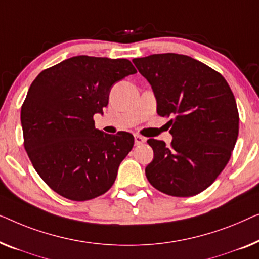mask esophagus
Here are the masks:
<instances>
[{
    "label": "esophagus",
    "instance_id": "esophagus-1",
    "mask_svg": "<svg viewBox=\"0 0 259 259\" xmlns=\"http://www.w3.org/2000/svg\"><path fill=\"white\" fill-rule=\"evenodd\" d=\"M145 142V138L142 137L141 135H135V145H141Z\"/></svg>",
    "mask_w": 259,
    "mask_h": 259
}]
</instances>
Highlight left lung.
Masks as SVG:
<instances>
[{
    "label": "left lung",
    "instance_id": "left-lung-1",
    "mask_svg": "<svg viewBox=\"0 0 259 259\" xmlns=\"http://www.w3.org/2000/svg\"><path fill=\"white\" fill-rule=\"evenodd\" d=\"M133 62L151 84L157 114L172 117L169 147L148 140L154 150L148 181L175 197L197 195L213 183L235 148L239 115L234 94L220 72L190 56L154 54Z\"/></svg>",
    "mask_w": 259,
    "mask_h": 259
}]
</instances>
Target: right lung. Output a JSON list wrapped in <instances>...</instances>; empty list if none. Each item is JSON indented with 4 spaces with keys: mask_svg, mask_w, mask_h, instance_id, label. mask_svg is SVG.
<instances>
[{
    "mask_svg": "<svg viewBox=\"0 0 259 259\" xmlns=\"http://www.w3.org/2000/svg\"><path fill=\"white\" fill-rule=\"evenodd\" d=\"M126 58L74 56L41 71L21 108L23 144L50 189L71 201H88L112 187L134 147L125 131L95 129L116 82L135 74Z\"/></svg>",
    "mask_w": 259,
    "mask_h": 259,
    "instance_id": "right-lung-1",
    "label": "right lung"
}]
</instances>
